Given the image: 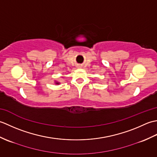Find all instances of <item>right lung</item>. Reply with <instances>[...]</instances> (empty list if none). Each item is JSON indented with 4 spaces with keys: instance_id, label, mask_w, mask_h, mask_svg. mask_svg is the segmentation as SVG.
I'll use <instances>...</instances> for the list:
<instances>
[{
    "instance_id": "1",
    "label": "right lung",
    "mask_w": 157,
    "mask_h": 157,
    "mask_svg": "<svg viewBox=\"0 0 157 157\" xmlns=\"http://www.w3.org/2000/svg\"><path fill=\"white\" fill-rule=\"evenodd\" d=\"M56 84H59V83H56Z\"/></svg>"
}]
</instances>
